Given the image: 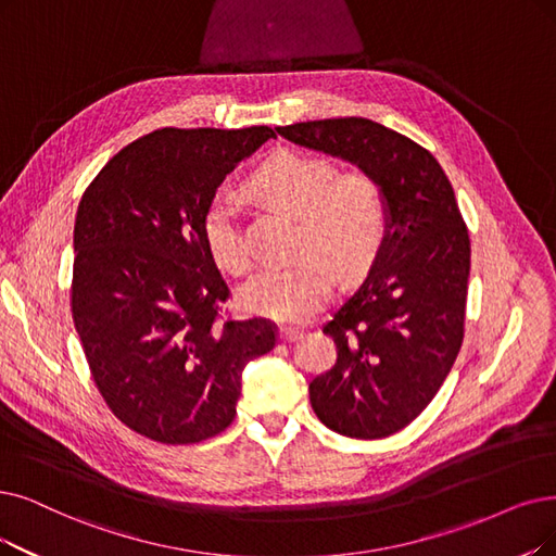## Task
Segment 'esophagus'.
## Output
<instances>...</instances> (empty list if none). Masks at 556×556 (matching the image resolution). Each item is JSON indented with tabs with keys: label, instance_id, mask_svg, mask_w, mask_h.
I'll list each match as a JSON object with an SVG mask.
<instances>
[{
	"label": "esophagus",
	"instance_id": "obj_1",
	"mask_svg": "<svg viewBox=\"0 0 556 556\" xmlns=\"http://www.w3.org/2000/svg\"><path fill=\"white\" fill-rule=\"evenodd\" d=\"M301 338H303V330H299V328H280L282 342H299Z\"/></svg>",
	"mask_w": 556,
	"mask_h": 556
}]
</instances>
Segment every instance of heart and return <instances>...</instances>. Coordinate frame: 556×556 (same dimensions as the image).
I'll use <instances>...</instances> for the list:
<instances>
[{
    "label": "heart",
    "instance_id": "obj_1",
    "mask_svg": "<svg viewBox=\"0 0 556 556\" xmlns=\"http://www.w3.org/2000/svg\"><path fill=\"white\" fill-rule=\"evenodd\" d=\"M249 189L276 210L299 218L296 253L290 264L266 266L241 290V305L278 321H305L328 301L336 274L361 276L379 255L388 232V201L367 170L338 173L326 157L276 152L251 177ZM212 260L230 274L251 269V249L237 207L214 198L203 216Z\"/></svg>",
    "mask_w": 556,
    "mask_h": 556
}]
</instances>
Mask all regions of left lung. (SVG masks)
<instances>
[{
	"label": "left lung",
	"instance_id": "left-lung-1",
	"mask_svg": "<svg viewBox=\"0 0 556 556\" xmlns=\"http://www.w3.org/2000/svg\"><path fill=\"white\" fill-rule=\"evenodd\" d=\"M296 146L371 173L388 201L371 269L324 326L338 363L309 383V404L336 433L376 440L425 410L463 344L470 237L433 154L367 118L276 127Z\"/></svg>",
	"mask_w": 556,
	"mask_h": 556
}]
</instances>
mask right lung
<instances>
[{"label":"right lung","instance_id":"add662e5","mask_svg":"<svg viewBox=\"0 0 556 556\" xmlns=\"http://www.w3.org/2000/svg\"><path fill=\"white\" fill-rule=\"evenodd\" d=\"M274 129L164 127L125 146L84 191L71 307L93 381L123 425L164 445L230 427L241 371L276 324L220 317L230 296L203 216Z\"/></svg>","mask_w":556,"mask_h":556}]
</instances>
